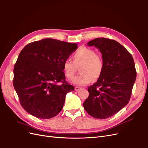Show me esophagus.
I'll use <instances>...</instances> for the list:
<instances>
[{
  "instance_id": "1",
  "label": "esophagus",
  "mask_w": 148,
  "mask_h": 148,
  "mask_svg": "<svg viewBox=\"0 0 148 148\" xmlns=\"http://www.w3.org/2000/svg\"><path fill=\"white\" fill-rule=\"evenodd\" d=\"M80 88H81L79 87H77V86L75 87V91H78V90H80Z\"/></svg>"
}]
</instances>
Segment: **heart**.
<instances>
[{"label":"heart","mask_w":148,"mask_h":148,"mask_svg":"<svg viewBox=\"0 0 148 148\" xmlns=\"http://www.w3.org/2000/svg\"><path fill=\"white\" fill-rule=\"evenodd\" d=\"M73 61L66 59L63 63V71L69 79H72L77 71V66H80V73L74 78V84L83 85L91 82L93 79H97L101 76L104 61L102 56L95 53V51L87 47L79 49L73 56Z\"/></svg>","instance_id":"1"}]
</instances>
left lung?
Returning a JSON list of instances; mask_svg holds the SVG:
<instances>
[{
    "instance_id": "1",
    "label": "left lung",
    "mask_w": 148,
    "mask_h": 148,
    "mask_svg": "<svg viewBox=\"0 0 148 148\" xmlns=\"http://www.w3.org/2000/svg\"><path fill=\"white\" fill-rule=\"evenodd\" d=\"M87 45L99 49L104 68L97 82L88 87L89 96L84 108L93 117L106 119L129 102L136 77L134 60L125 47L114 40L97 38Z\"/></svg>"
}]
</instances>
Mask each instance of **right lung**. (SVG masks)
I'll return each mask as SVG.
<instances>
[{"mask_svg": "<svg viewBox=\"0 0 148 148\" xmlns=\"http://www.w3.org/2000/svg\"><path fill=\"white\" fill-rule=\"evenodd\" d=\"M77 49V44L53 39L24 47L14 66L13 86L26 112L47 119L62 110L66 94L74 90L65 81L63 63Z\"/></svg>", "mask_w": 148, "mask_h": 148, "instance_id": "1", "label": "right lung"}]
</instances>
